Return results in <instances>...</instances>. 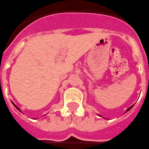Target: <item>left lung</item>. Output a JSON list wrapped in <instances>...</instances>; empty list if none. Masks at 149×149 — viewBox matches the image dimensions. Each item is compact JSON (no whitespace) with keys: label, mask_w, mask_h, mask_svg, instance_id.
Returning <instances> with one entry per match:
<instances>
[{"label":"left lung","mask_w":149,"mask_h":149,"mask_svg":"<svg viewBox=\"0 0 149 149\" xmlns=\"http://www.w3.org/2000/svg\"><path fill=\"white\" fill-rule=\"evenodd\" d=\"M133 106H134V105H132V106H131L130 108H128V109H127V110H126V112H127V111H130L131 109H132V108ZM99 116H100V115H99Z\"/></svg>","instance_id":"1"}]
</instances>
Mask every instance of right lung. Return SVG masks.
<instances>
[{
    "label": "right lung",
    "mask_w": 149,
    "mask_h": 149,
    "mask_svg": "<svg viewBox=\"0 0 149 149\" xmlns=\"http://www.w3.org/2000/svg\"><path fill=\"white\" fill-rule=\"evenodd\" d=\"M12 104H14V107H15V108H17V110H18V111H21V112H22V111H21V109H20V108H18V107H17V106H16V105H15V104H14V103H13V102H12Z\"/></svg>",
    "instance_id": "right-lung-1"
}]
</instances>
